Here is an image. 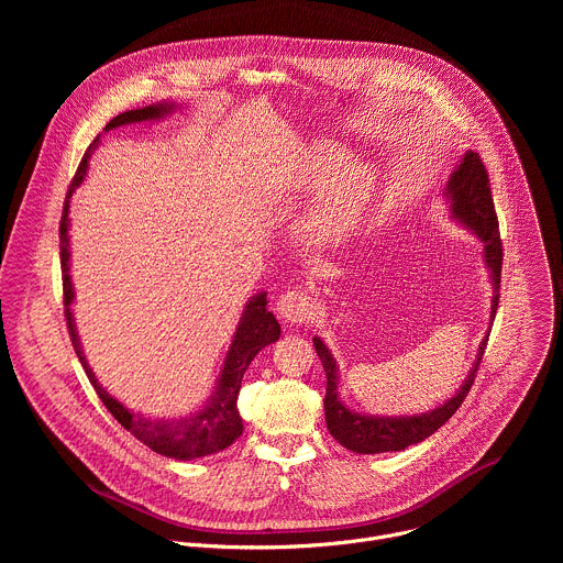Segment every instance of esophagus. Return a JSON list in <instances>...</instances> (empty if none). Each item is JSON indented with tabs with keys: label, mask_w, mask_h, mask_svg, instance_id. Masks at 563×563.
<instances>
[{
	"label": "esophagus",
	"mask_w": 563,
	"mask_h": 563,
	"mask_svg": "<svg viewBox=\"0 0 563 563\" xmlns=\"http://www.w3.org/2000/svg\"><path fill=\"white\" fill-rule=\"evenodd\" d=\"M276 309H278V313L287 320V323L300 325V323H305V320L311 318L313 300H311V296H309L305 289L298 287V289L285 291V294L278 298Z\"/></svg>",
	"instance_id": "34e87169"
}]
</instances>
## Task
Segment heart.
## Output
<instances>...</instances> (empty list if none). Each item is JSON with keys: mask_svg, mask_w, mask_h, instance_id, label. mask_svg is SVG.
<instances>
[{"mask_svg": "<svg viewBox=\"0 0 563 563\" xmlns=\"http://www.w3.org/2000/svg\"><path fill=\"white\" fill-rule=\"evenodd\" d=\"M345 153L336 146H313L305 155L302 163V176L305 180H320L330 176L341 163H343ZM372 174L361 167V165H350L339 169L332 180L328 183L323 198H320L311 227L323 233V235H334L347 229L365 207L369 194H372Z\"/></svg>", "mask_w": 563, "mask_h": 563, "instance_id": "heart-1", "label": "heart"}]
</instances>
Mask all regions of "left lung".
<instances>
[{
    "mask_svg": "<svg viewBox=\"0 0 563 563\" xmlns=\"http://www.w3.org/2000/svg\"><path fill=\"white\" fill-rule=\"evenodd\" d=\"M448 196L452 200V213L461 222H465L481 240L486 243V263L493 272L495 283V298H493V316L499 307V287H501V265H504V247H501V233H499V220L495 211V200L490 191V176L488 169L481 159L478 153L467 151L463 155V163L448 183ZM488 336L478 347V356L474 367L470 369L463 387L443 404L441 408L419 415V417H398V419H383V417H363L354 415L339 400L336 391V363L330 354V350L323 345L320 339H313L316 354L325 367L328 376V389H325V421L330 434L347 450L356 454H376V452H398L406 450L408 445L421 443L430 434H434L445 421L461 408L470 387L474 385L476 369L481 365V358L486 354Z\"/></svg>",
    "mask_w": 563,
    "mask_h": 563,
    "instance_id": "obj_1",
    "label": "left lung"
}]
</instances>
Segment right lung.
Here are the masks:
<instances>
[{"instance_id": "obj_1", "label": "right lung", "mask_w": 563, "mask_h": 563, "mask_svg": "<svg viewBox=\"0 0 563 563\" xmlns=\"http://www.w3.org/2000/svg\"><path fill=\"white\" fill-rule=\"evenodd\" d=\"M174 109V104H151L144 109H135V111H124L120 115H115L104 131H111L115 126L122 124H131V122H144V120H155L163 118L165 113H169ZM100 144V135L89 144L82 163H79L66 200H64V209H62V220H59V261H62V283H64V318H66V328L70 334V343L75 347V354L79 358V363L85 365V372L91 380V385L96 387L98 396L102 404L107 406V410L115 417V421L131 432L137 441H142L146 448H151L153 452L163 454V456H172V459H198V456H207L213 452H220L224 448H229L240 434H243V421H240L238 415V391H240V383H243V376L250 367V363L254 361V356L269 343L278 341L280 336V325L272 311H267V294H258L243 311V318H240V325L235 330L231 350L224 358V367L220 372L218 378V389L211 396L209 406L194 415V417H185L178 421H155V419H146L142 415H133L131 410H126L122 404L113 396L107 394V389L98 383L96 374L91 372V367L85 361L82 350H79V341L75 334V325H73V316H70V300H73V285H70V276H68V200L70 194L75 191V187L85 180L87 167H89V155L91 151Z\"/></svg>"}]
</instances>
